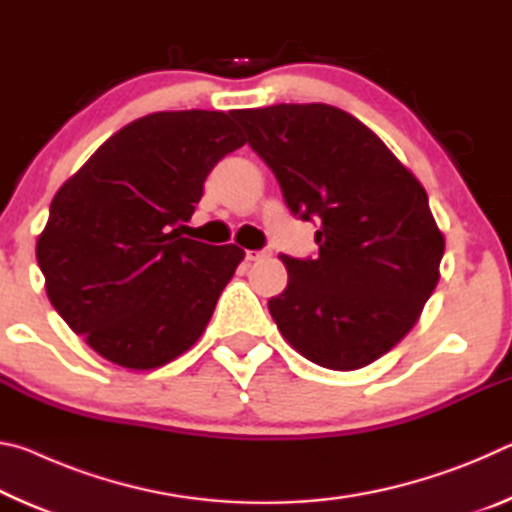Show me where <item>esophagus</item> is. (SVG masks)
<instances>
[{"label":"esophagus","instance_id":"obj_1","mask_svg":"<svg viewBox=\"0 0 512 512\" xmlns=\"http://www.w3.org/2000/svg\"><path fill=\"white\" fill-rule=\"evenodd\" d=\"M268 255H271V250H246L248 262H257V259H264Z\"/></svg>","mask_w":512,"mask_h":512}]
</instances>
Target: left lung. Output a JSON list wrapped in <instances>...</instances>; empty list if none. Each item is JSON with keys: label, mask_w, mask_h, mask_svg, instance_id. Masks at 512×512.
<instances>
[{"label": "left lung", "mask_w": 512, "mask_h": 512, "mask_svg": "<svg viewBox=\"0 0 512 512\" xmlns=\"http://www.w3.org/2000/svg\"><path fill=\"white\" fill-rule=\"evenodd\" d=\"M282 187L289 210L318 219V257L282 255L289 284L268 311L293 350L359 370L418 323L440 280L445 235L409 167L327 103L232 110Z\"/></svg>", "instance_id": "1"}]
</instances>
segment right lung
<instances>
[{"label": "right lung", "mask_w": 512, "mask_h": 512, "mask_svg": "<svg viewBox=\"0 0 512 512\" xmlns=\"http://www.w3.org/2000/svg\"><path fill=\"white\" fill-rule=\"evenodd\" d=\"M232 112H153L108 137L51 201L36 257L49 302L115 366L153 370L201 339L244 250L178 235L207 173L246 140Z\"/></svg>", "instance_id": "1"}]
</instances>
